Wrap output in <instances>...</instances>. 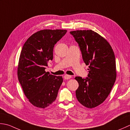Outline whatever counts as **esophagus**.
Listing matches in <instances>:
<instances>
[{
  "label": "esophagus",
  "instance_id": "obj_1",
  "mask_svg": "<svg viewBox=\"0 0 130 130\" xmlns=\"http://www.w3.org/2000/svg\"><path fill=\"white\" fill-rule=\"evenodd\" d=\"M71 78H72V76H71V75H67V74H66V75H64L65 79H70Z\"/></svg>",
  "mask_w": 130,
  "mask_h": 130
}]
</instances>
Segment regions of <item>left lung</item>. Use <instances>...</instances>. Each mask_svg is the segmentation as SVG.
Instances as JSON below:
<instances>
[{"mask_svg": "<svg viewBox=\"0 0 130 130\" xmlns=\"http://www.w3.org/2000/svg\"><path fill=\"white\" fill-rule=\"evenodd\" d=\"M70 33L78 43L84 62L89 65L88 77L75 78L79 83L76 97L85 107H96L107 98L115 83V55L107 40L92 30Z\"/></svg>", "mask_w": 130, "mask_h": 130, "instance_id": "obj_1", "label": "left lung"}]
</instances>
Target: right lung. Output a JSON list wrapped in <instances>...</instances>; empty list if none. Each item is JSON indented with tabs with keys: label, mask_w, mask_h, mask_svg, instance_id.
I'll list each match as a JSON object with an SVG mask.
<instances>
[{
	"label": "right lung",
	"mask_w": 130,
	"mask_h": 130,
	"mask_svg": "<svg viewBox=\"0 0 130 130\" xmlns=\"http://www.w3.org/2000/svg\"><path fill=\"white\" fill-rule=\"evenodd\" d=\"M67 32L58 29L40 30L28 38L23 45L18 79L30 103L38 108H46L56 100L63 82L61 76L50 74L45 69L48 62L53 59L55 44Z\"/></svg>",
	"instance_id": "1"
}]
</instances>
